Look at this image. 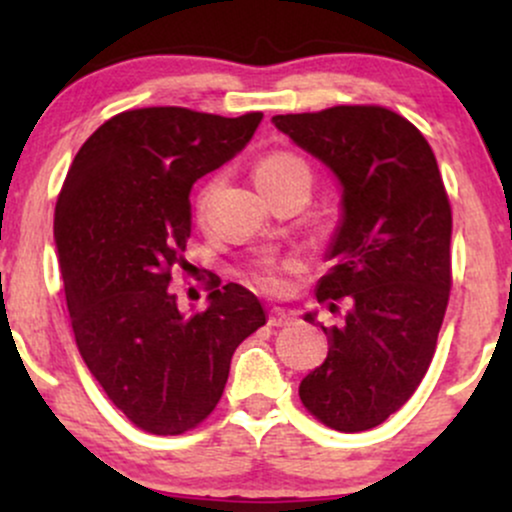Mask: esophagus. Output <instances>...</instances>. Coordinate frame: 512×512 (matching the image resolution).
Returning a JSON list of instances; mask_svg holds the SVG:
<instances>
[{
  "label": "esophagus",
  "mask_w": 512,
  "mask_h": 512,
  "mask_svg": "<svg viewBox=\"0 0 512 512\" xmlns=\"http://www.w3.org/2000/svg\"><path fill=\"white\" fill-rule=\"evenodd\" d=\"M291 320L293 317H291V313H286V310H281V308L269 310V325L272 327H284V325H289Z\"/></svg>",
  "instance_id": "34e87169"
}]
</instances>
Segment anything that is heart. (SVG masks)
<instances>
[{"mask_svg":"<svg viewBox=\"0 0 512 512\" xmlns=\"http://www.w3.org/2000/svg\"><path fill=\"white\" fill-rule=\"evenodd\" d=\"M293 178H308V168L301 158L291 154H272L257 163L255 168V185L260 190ZM291 269H298L296 260H262L252 269V284L267 293H281L286 286L284 272H291Z\"/></svg>","mask_w":512,"mask_h":512,"instance_id":"heart-1","label":"heart"}]
</instances>
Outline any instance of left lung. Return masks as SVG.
I'll use <instances>...</instances> for the list:
<instances>
[{
	"label": "left lung",
	"mask_w": 512,
	"mask_h": 512,
	"mask_svg": "<svg viewBox=\"0 0 512 512\" xmlns=\"http://www.w3.org/2000/svg\"><path fill=\"white\" fill-rule=\"evenodd\" d=\"M274 127L342 187V216L315 296L342 325L322 327L330 351L301 380L310 414L334 431L383 424L431 366L450 296L452 211L431 146L409 120L380 105H337L274 115ZM315 322V313H305Z\"/></svg>",
	"instance_id": "obj_1"
}]
</instances>
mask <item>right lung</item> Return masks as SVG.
Instances as JSON below:
<instances>
[{
  "label": "right lung",
  "instance_id": "1",
  "mask_svg": "<svg viewBox=\"0 0 512 512\" xmlns=\"http://www.w3.org/2000/svg\"><path fill=\"white\" fill-rule=\"evenodd\" d=\"M262 113L142 108L110 117L74 156L55 207V245L79 354L110 402L154 436L214 411L233 351L267 322L240 284L182 313L168 291L185 264L192 185L248 146Z\"/></svg>",
  "mask_w": 512,
  "mask_h": 512
}]
</instances>
